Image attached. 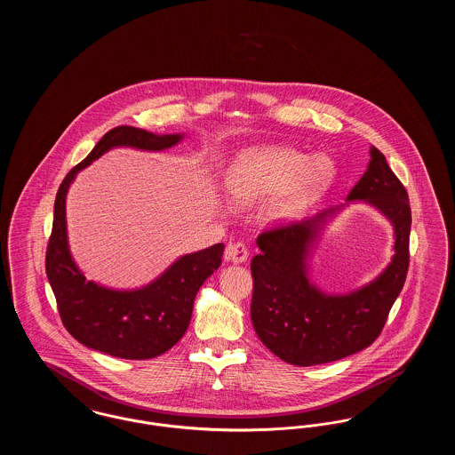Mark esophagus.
Returning a JSON list of instances; mask_svg holds the SVG:
<instances>
[{
	"label": "esophagus",
	"mask_w": 455,
	"mask_h": 455,
	"mask_svg": "<svg viewBox=\"0 0 455 455\" xmlns=\"http://www.w3.org/2000/svg\"><path fill=\"white\" fill-rule=\"evenodd\" d=\"M249 258V251H247V247L243 245V243H230V245H227V249H225V259L230 260V262H234V264H242V262H245Z\"/></svg>",
	"instance_id": "obj_1"
}]
</instances>
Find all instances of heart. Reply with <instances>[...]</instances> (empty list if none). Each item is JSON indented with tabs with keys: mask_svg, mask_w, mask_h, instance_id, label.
I'll return each mask as SVG.
<instances>
[{
	"mask_svg": "<svg viewBox=\"0 0 455 455\" xmlns=\"http://www.w3.org/2000/svg\"><path fill=\"white\" fill-rule=\"evenodd\" d=\"M336 179V165L325 156L308 158L307 153L286 147L252 148L238 155L230 165L225 186L237 204L271 199L267 215L276 221L300 215L324 195Z\"/></svg>",
	"mask_w": 455,
	"mask_h": 455,
	"instance_id": "1",
	"label": "heart"
}]
</instances>
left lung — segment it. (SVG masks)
I'll list each match as a JSON object with an SVG mask.
<instances>
[{
  "label": "left lung",
  "instance_id": "1",
  "mask_svg": "<svg viewBox=\"0 0 455 455\" xmlns=\"http://www.w3.org/2000/svg\"><path fill=\"white\" fill-rule=\"evenodd\" d=\"M363 200L395 227L390 266L365 287L331 296L307 280V258L326 221L346 204L267 230L258 237L259 254L251 262L254 293L251 317L262 345L283 362L312 367L341 360L370 347L387 321L410 266L411 208L404 186L387 160L370 147L367 172L347 195Z\"/></svg>",
  "mask_w": 455,
  "mask_h": 455
}]
</instances>
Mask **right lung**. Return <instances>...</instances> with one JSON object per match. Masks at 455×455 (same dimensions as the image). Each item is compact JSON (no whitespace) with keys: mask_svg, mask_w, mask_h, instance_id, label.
<instances>
[{"mask_svg":"<svg viewBox=\"0 0 455 455\" xmlns=\"http://www.w3.org/2000/svg\"><path fill=\"white\" fill-rule=\"evenodd\" d=\"M182 138L184 134H155L132 126L114 128L68 172L58 189L45 273L68 332L87 347L124 360H148L169 351L188 331L201 284L221 264L225 245L215 243L180 256L147 286L114 290L88 282L69 252L66 195L76 173L112 148L162 152Z\"/></svg>","mask_w":455,"mask_h":455,"instance_id":"1","label":"right lung"}]
</instances>
